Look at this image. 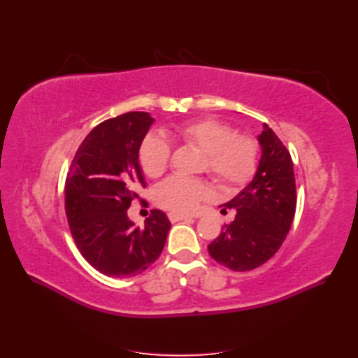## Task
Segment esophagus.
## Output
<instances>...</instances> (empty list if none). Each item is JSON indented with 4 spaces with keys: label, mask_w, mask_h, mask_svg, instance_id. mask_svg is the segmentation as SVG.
<instances>
[{
    "label": "esophagus",
    "mask_w": 358,
    "mask_h": 358,
    "mask_svg": "<svg viewBox=\"0 0 358 358\" xmlns=\"http://www.w3.org/2000/svg\"><path fill=\"white\" fill-rule=\"evenodd\" d=\"M189 218H192V216H189V215H183V213H175V212L169 213V220H170L171 222H178V221L189 220Z\"/></svg>",
    "instance_id": "esophagus-1"
}]
</instances>
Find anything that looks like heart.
Wrapping results in <instances>:
<instances>
[{
    "mask_svg": "<svg viewBox=\"0 0 358 358\" xmlns=\"http://www.w3.org/2000/svg\"><path fill=\"white\" fill-rule=\"evenodd\" d=\"M175 138L204 154V169L216 185L225 191L241 189L255 176L259 164V142L251 134H237L236 129L215 119H200L182 124L175 129ZM171 146L159 134H149L140 145L138 161L149 178H158L170 164ZM209 196L203 180L173 176L161 182L154 191L159 208L188 213L197 209Z\"/></svg>",
    "mask_w": 358,
    "mask_h": 358,
    "instance_id": "obj_1",
    "label": "heart"
}]
</instances>
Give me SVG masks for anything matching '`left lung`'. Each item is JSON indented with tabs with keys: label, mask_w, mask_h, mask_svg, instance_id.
<instances>
[{
	"label": "left lung",
	"mask_w": 358,
	"mask_h": 358,
	"mask_svg": "<svg viewBox=\"0 0 358 358\" xmlns=\"http://www.w3.org/2000/svg\"><path fill=\"white\" fill-rule=\"evenodd\" d=\"M262 159L254 179L224 204L222 212L234 209L231 224L208 246L216 263L234 272H248L264 264L284 243L296 213V179L285 145L263 124L258 136Z\"/></svg>",
	"instance_id": "left-lung-1"
}]
</instances>
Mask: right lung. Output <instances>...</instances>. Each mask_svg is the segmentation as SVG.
Here are the masks:
<instances>
[{"instance_id": "add662e5", "label": "right lung", "mask_w": 358, "mask_h": 358, "mask_svg": "<svg viewBox=\"0 0 358 358\" xmlns=\"http://www.w3.org/2000/svg\"><path fill=\"white\" fill-rule=\"evenodd\" d=\"M152 122L146 112H128L99 124L76 150L67 173L73 241L86 262L112 278H133L152 266L171 227L157 209L142 229L127 215L140 187H146L138 149Z\"/></svg>"}]
</instances>
